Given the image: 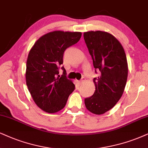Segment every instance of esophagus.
I'll use <instances>...</instances> for the list:
<instances>
[{
	"label": "esophagus",
	"instance_id": "1",
	"mask_svg": "<svg viewBox=\"0 0 148 148\" xmlns=\"http://www.w3.org/2000/svg\"><path fill=\"white\" fill-rule=\"evenodd\" d=\"M84 82H85V78L83 77L82 79L79 81V83H80V84H82V83Z\"/></svg>",
	"mask_w": 148,
	"mask_h": 148
}]
</instances>
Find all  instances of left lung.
<instances>
[{
    "mask_svg": "<svg viewBox=\"0 0 148 148\" xmlns=\"http://www.w3.org/2000/svg\"><path fill=\"white\" fill-rule=\"evenodd\" d=\"M84 38L95 69L101 74L95 77V90L84 99L86 108L93 114H102L115 106L124 91L128 67L121 44L112 34L102 31L84 33Z\"/></svg>",
    "mask_w": 148,
    "mask_h": 148,
    "instance_id": "8db88e82",
    "label": "left lung"
}]
</instances>
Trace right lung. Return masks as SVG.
<instances>
[{"mask_svg": "<svg viewBox=\"0 0 148 148\" xmlns=\"http://www.w3.org/2000/svg\"><path fill=\"white\" fill-rule=\"evenodd\" d=\"M81 32L54 31L41 36L30 49L27 60V86L36 104L49 113H56L66 106L75 84L59 74L63 54L79 40Z\"/></svg>", "mask_w": 148, "mask_h": 148, "instance_id": "1", "label": "right lung"}]
</instances>
